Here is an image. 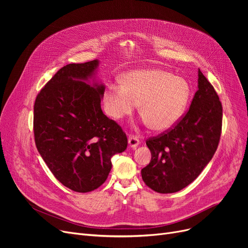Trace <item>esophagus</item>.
Here are the masks:
<instances>
[{"label":"esophagus","instance_id":"1","mask_svg":"<svg viewBox=\"0 0 248 248\" xmlns=\"http://www.w3.org/2000/svg\"><path fill=\"white\" fill-rule=\"evenodd\" d=\"M128 145L131 148H136L137 146L140 145V140L136 136H129L128 137Z\"/></svg>","mask_w":248,"mask_h":248}]
</instances>
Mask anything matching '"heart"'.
<instances>
[{"label":"heart","mask_w":248,"mask_h":248,"mask_svg":"<svg viewBox=\"0 0 248 248\" xmlns=\"http://www.w3.org/2000/svg\"><path fill=\"white\" fill-rule=\"evenodd\" d=\"M191 96L189 82L163 69L135 70L124 74L122 85L103 89L107 113L115 121L132 114L137 104L154 131L164 132L175 125L184 114Z\"/></svg>","instance_id":"heart-1"}]
</instances>
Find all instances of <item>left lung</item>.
I'll return each mask as SVG.
<instances>
[{
  "instance_id": "obj_1",
  "label": "left lung",
  "mask_w": 248,
  "mask_h": 248,
  "mask_svg": "<svg viewBox=\"0 0 248 248\" xmlns=\"http://www.w3.org/2000/svg\"><path fill=\"white\" fill-rule=\"evenodd\" d=\"M222 129V104L212 84L198 71V90L178 123L146 141L152 153L141 178L152 190L175 193L196 179L215 154Z\"/></svg>"
}]
</instances>
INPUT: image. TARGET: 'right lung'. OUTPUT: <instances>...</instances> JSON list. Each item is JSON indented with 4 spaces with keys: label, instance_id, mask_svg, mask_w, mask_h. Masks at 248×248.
Segmentation results:
<instances>
[{
    "label": "right lung",
    "instance_id": "1",
    "mask_svg": "<svg viewBox=\"0 0 248 248\" xmlns=\"http://www.w3.org/2000/svg\"><path fill=\"white\" fill-rule=\"evenodd\" d=\"M97 60L59 69L34 103L35 144L49 170L72 191H93L106 182L111 157L124 152L127 138L119 124L103 114L104 86L84 81Z\"/></svg>",
    "mask_w": 248,
    "mask_h": 248
}]
</instances>
